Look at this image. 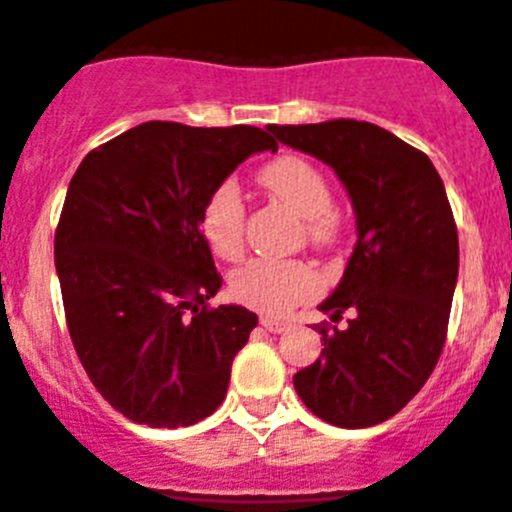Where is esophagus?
<instances>
[{"mask_svg":"<svg viewBox=\"0 0 512 512\" xmlns=\"http://www.w3.org/2000/svg\"><path fill=\"white\" fill-rule=\"evenodd\" d=\"M260 325L265 327L267 332H277V335H280V332H285V330H290V322L272 320V317H260Z\"/></svg>","mask_w":512,"mask_h":512,"instance_id":"obj_1","label":"esophagus"}]
</instances>
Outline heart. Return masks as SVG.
I'll return each instance as SVG.
<instances>
[{
    "label": "heart",
    "instance_id": "heart-1",
    "mask_svg": "<svg viewBox=\"0 0 512 512\" xmlns=\"http://www.w3.org/2000/svg\"><path fill=\"white\" fill-rule=\"evenodd\" d=\"M257 182L285 202L290 210L305 217L307 235L325 247L337 237V217L332 207V190L327 177L295 155H285L265 165ZM200 235L212 255L237 260L245 240V202L240 187L232 180L220 182L205 197L200 210ZM320 280L307 262L255 257L230 275V295L240 305L265 315H282L297 302L317 295Z\"/></svg>",
    "mask_w": 512,
    "mask_h": 512
}]
</instances>
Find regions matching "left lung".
Segmentation results:
<instances>
[{
    "instance_id": "obj_1",
    "label": "left lung",
    "mask_w": 512,
    "mask_h": 512,
    "mask_svg": "<svg viewBox=\"0 0 512 512\" xmlns=\"http://www.w3.org/2000/svg\"><path fill=\"white\" fill-rule=\"evenodd\" d=\"M282 145L335 170L355 210L357 242L320 305L345 327H317L322 355L292 377L302 403L337 428H370L405 408L448 332L458 282V227L428 155L357 119L272 124Z\"/></svg>"
}]
</instances>
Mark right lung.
<instances>
[{
	"mask_svg": "<svg viewBox=\"0 0 512 512\" xmlns=\"http://www.w3.org/2000/svg\"><path fill=\"white\" fill-rule=\"evenodd\" d=\"M265 130L145 122L89 152L69 182L54 265L79 362L132 423L187 428L227 395L255 312L207 307L222 285L200 235L210 190Z\"/></svg>",
	"mask_w": 512,
	"mask_h": 512,
	"instance_id": "add662e5",
	"label": "right lung"
}]
</instances>
